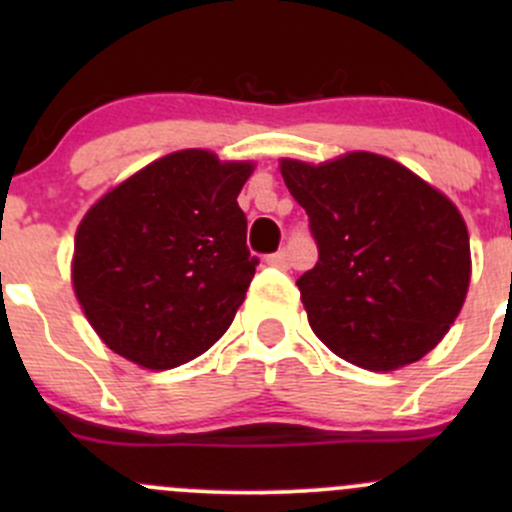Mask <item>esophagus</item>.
<instances>
[{
	"mask_svg": "<svg viewBox=\"0 0 512 512\" xmlns=\"http://www.w3.org/2000/svg\"><path fill=\"white\" fill-rule=\"evenodd\" d=\"M267 265H272V267H287V265H289V255H287L285 250L275 252V255L267 257Z\"/></svg>",
	"mask_w": 512,
	"mask_h": 512,
	"instance_id": "34e87169",
	"label": "esophagus"
}]
</instances>
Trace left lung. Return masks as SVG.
Returning <instances> with one entry per match:
<instances>
[{
  "label": "left lung",
  "mask_w": 512,
  "mask_h": 512,
  "mask_svg": "<svg viewBox=\"0 0 512 512\" xmlns=\"http://www.w3.org/2000/svg\"><path fill=\"white\" fill-rule=\"evenodd\" d=\"M307 210L319 262L297 280L312 332L369 371L414 364L446 337L471 285V240L456 205L396 160L352 151L282 158Z\"/></svg>",
  "instance_id": "obj_1"
}]
</instances>
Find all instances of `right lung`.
<instances>
[{"label": "right lung", "mask_w": 512, "mask_h": 512, "mask_svg": "<svg viewBox=\"0 0 512 512\" xmlns=\"http://www.w3.org/2000/svg\"><path fill=\"white\" fill-rule=\"evenodd\" d=\"M252 160L188 148L153 160L86 210L74 294L111 352L163 371L205 354L255 277L237 205Z\"/></svg>", "instance_id": "1"}]
</instances>
